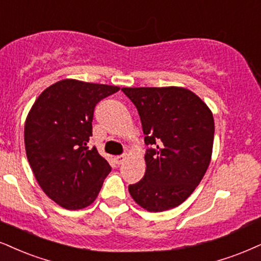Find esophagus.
<instances>
[{
    "label": "esophagus",
    "mask_w": 261,
    "mask_h": 261,
    "mask_svg": "<svg viewBox=\"0 0 261 261\" xmlns=\"http://www.w3.org/2000/svg\"><path fill=\"white\" fill-rule=\"evenodd\" d=\"M124 160H125V156L124 155H120V156H116L115 157V162L117 163V165H122Z\"/></svg>",
    "instance_id": "obj_1"
}]
</instances>
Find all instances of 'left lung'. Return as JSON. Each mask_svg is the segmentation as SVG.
<instances>
[{"label": "left lung", "instance_id": "left-lung-1", "mask_svg": "<svg viewBox=\"0 0 261 261\" xmlns=\"http://www.w3.org/2000/svg\"><path fill=\"white\" fill-rule=\"evenodd\" d=\"M140 116L146 172L129 194L149 212L181 204L198 186L211 162L214 118L195 93L180 87L122 88Z\"/></svg>", "mask_w": 261, "mask_h": 261}]
</instances>
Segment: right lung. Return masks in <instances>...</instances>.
I'll return each instance as SVG.
<instances>
[{"label": "right lung", "instance_id": "obj_1", "mask_svg": "<svg viewBox=\"0 0 261 261\" xmlns=\"http://www.w3.org/2000/svg\"><path fill=\"white\" fill-rule=\"evenodd\" d=\"M120 91L116 86L63 80L41 93L25 122V150L38 185L66 209L94 202L111 167L92 137L96 104Z\"/></svg>", "mask_w": 261, "mask_h": 261}]
</instances>
